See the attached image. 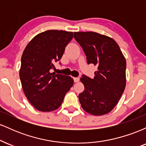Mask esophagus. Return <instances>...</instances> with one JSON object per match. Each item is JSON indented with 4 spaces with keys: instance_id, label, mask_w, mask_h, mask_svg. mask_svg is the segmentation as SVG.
I'll list each match as a JSON object with an SVG mask.
<instances>
[{
    "instance_id": "1",
    "label": "esophagus",
    "mask_w": 146,
    "mask_h": 146,
    "mask_svg": "<svg viewBox=\"0 0 146 146\" xmlns=\"http://www.w3.org/2000/svg\"><path fill=\"white\" fill-rule=\"evenodd\" d=\"M73 80H74V82H78L80 81V78H73Z\"/></svg>"
}]
</instances>
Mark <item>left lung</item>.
<instances>
[{
    "label": "left lung",
    "mask_w": 146,
    "mask_h": 146,
    "mask_svg": "<svg viewBox=\"0 0 146 146\" xmlns=\"http://www.w3.org/2000/svg\"><path fill=\"white\" fill-rule=\"evenodd\" d=\"M74 38L86 56L87 63L98 66L94 78L85 75L80 80L84 90L78 98L82 107L93 115H103L113 109L125 87L126 62L113 38L96 32H75Z\"/></svg>",
    "instance_id": "left-lung-1"
}]
</instances>
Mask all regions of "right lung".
<instances>
[{"label":"right lung","mask_w":146,"mask_h":146,"mask_svg":"<svg viewBox=\"0 0 146 146\" xmlns=\"http://www.w3.org/2000/svg\"><path fill=\"white\" fill-rule=\"evenodd\" d=\"M73 32L48 30L38 34L23 51L20 69L23 91L35 108L42 112L58 109L73 85L70 76L51 73L53 64L63 56Z\"/></svg>","instance_id":"obj_1"}]
</instances>
